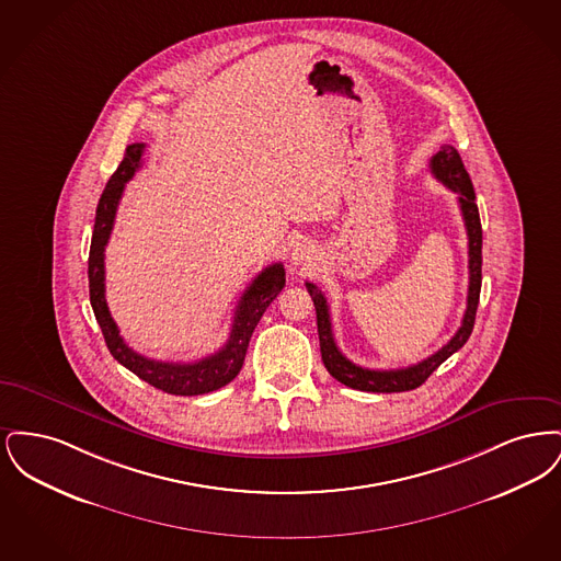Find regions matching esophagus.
Returning a JSON list of instances; mask_svg holds the SVG:
<instances>
[{
  "label": "esophagus",
  "instance_id": "esophagus-1",
  "mask_svg": "<svg viewBox=\"0 0 561 561\" xmlns=\"http://www.w3.org/2000/svg\"><path fill=\"white\" fill-rule=\"evenodd\" d=\"M313 256H316V250L307 241H298V243H294L293 252H290V263L294 267H305V265L313 263Z\"/></svg>",
  "mask_w": 561,
  "mask_h": 561
}]
</instances>
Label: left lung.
<instances>
[{
	"label": "left lung",
	"mask_w": 561,
	"mask_h": 561,
	"mask_svg": "<svg viewBox=\"0 0 561 561\" xmlns=\"http://www.w3.org/2000/svg\"><path fill=\"white\" fill-rule=\"evenodd\" d=\"M431 172L433 176L444 183L446 187L453 188L458 195L460 213L465 220L467 238H469V294H467V311L462 316V323L456 330L448 345L433 353L427 359L408 366V368H398V370H368L362 368L341 353L336 347L334 334H332V321H330V309L328 300L321 294L320 288L311 282H307V290L313 298L316 313H318V334H320L321 359L325 370L332 374L339 382L347 385L351 389L357 391H370V393H401V391H412L421 387L427 380L431 374L435 373L453 353L462 347L476 323V313L480 305L481 290V222L480 210L476 204V191L473 183L462 165V160L453 145H444L433 158H431Z\"/></svg>",
	"instance_id": "8db88e82"
}]
</instances>
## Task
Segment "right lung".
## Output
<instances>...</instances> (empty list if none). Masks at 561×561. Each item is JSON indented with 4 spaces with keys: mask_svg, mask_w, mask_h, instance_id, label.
Instances as JSON below:
<instances>
[{
    "mask_svg": "<svg viewBox=\"0 0 561 561\" xmlns=\"http://www.w3.org/2000/svg\"><path fill=\"white\" fill-rule=\"evenodd\" d=\"M142 153H145V142H134L126 147L124 160L108 179L107 187L99 199L94 233L90 243V259H88L90 305L103 330L111 355L130 373L149 382L151 387L172 396L210 393L225 387L240 374L248 343L252 339L256 323L267 311L268 305L275 300V296L286 286V271L282 263H273L252 279V284L248 286V290L238 302L231 334L225 347L218 348L214 355L202 357L199 362H191V364H179V362L174 364V362H158V359L145 357L128 347L119 336L117 323L108 313L107 298H105V245L113 231L115 213H117L124 187L133 179L134 172L140 168Z\"/></svg>",
    "mask_w": 561,
    "mask_h": 561,
    "instance_id": "1",
    "label": "right lung"
}]
</instances>
